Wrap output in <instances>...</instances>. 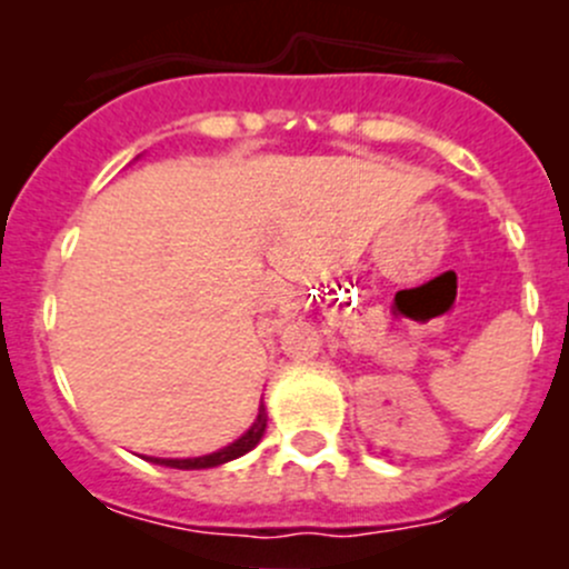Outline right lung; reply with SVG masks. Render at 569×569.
I'll use <instances>...</instances> for the list:
<instances>
[{"mask_svg": "<svg viewBox=\"0 0 569 569\" xmlns=\"http://www.w3.org/2000/svg\"><path fill=\"white\" fill-rule=\"evenodd\" d=\"M263 432H267V407H263V399H261V405H258V416L256 421L250 423L248 432H244L242 438L233 440V443L222 446L220 451H211V455H203V457H187V460H181V457H146V460L153 465H164V468H178V470L217 468V465L239 460V457H244L248 451L256 449V446L261 443Z\"/></svg>", "mask_w": 569, "mask_h": 569, "instance_id": "1", "label": "right lung"}]
</instances>
